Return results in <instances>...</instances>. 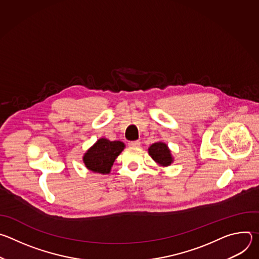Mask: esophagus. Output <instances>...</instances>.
Returning <instances> with one entry per match:
<instances>
[{"label": "esophagus", "instance_id": "34e87169", "mask_svg": "<svg viewBox=\"0 0 259 259\" xmlns=\"http://www.w3.org/2000/svg\"><path fill=\"white\" fill-rule=\"evenodd\" d=\"M129 146H139L140 145V141L139 140H134V141H130L129 143Z\"/></svg>", "mask_w": 259, "mask_h": 259}]
</instances>
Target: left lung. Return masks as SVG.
Instances as JSON below:
<instances>
[{
    "label": "left lung",
    "instance_id": "left-lung-1",
    "mask_svg": "<svg viewBox=\"0 0 259 259\" xmlns=\"http://www.w3.org/2000/svg\"><path fill=\"white\" fill-rule=\"evenodd\" d=\"M149 154L158 164L162 166H169L172 163V157L168 146L163 142H156L149 149Z\"/></svg>",
    "mask_w": 259,
    "mask_h": 259
}]
</instances>
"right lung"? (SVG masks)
<instances>
[{"label":"right lung","instance_id":"1","mask_svg":"<svg viewBox=\"0 0 259 259\" xmlns=\"http://www.w3.org/2000/svg\"><path fill=\"white\" fill-rule=\"evenodd\" d=\"M124 147L125 145L121 141H109L105 138H100L85 154L84 163L93 172L107 174Z\"/></svg>","mask_w":259,"mask_h":259}]
</instances>
